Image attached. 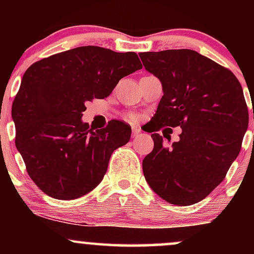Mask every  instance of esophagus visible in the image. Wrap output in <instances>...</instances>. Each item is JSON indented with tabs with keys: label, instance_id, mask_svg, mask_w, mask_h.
Returning <instances> with one entry per match:
<instances>
[{
	"label": "esophagus",
	"instance_id": "esophagus-1",
	"mask_svg": "<svg viewBox=\"0 0 254 254\" xmlns=\"http://www.w3.org/2000/svg\"><path fill=\"white\" fill-rule=\"evenodd\" d=\"M139 133H141V130H139L137 127H132V136L136 137V136H138Z\"/></svg>",
	"mask_w": 254,
	"mask_h": 254
}]
</instances>
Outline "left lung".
<instances>
[{
    "instance_id": "obj_1",
    "label": "left lung",
    "mask_w": 254,
    "mask_h": 254,
    "mask_svg": "<svg viewBox=\"0 0 254 254\" xmlns=\"http://www.w3.org/2000/svg\"><path fill=\"white\" fill-rule=\"evenodd\" d=\"M145 70L161 81L153 130L182 127L179 141L154 149L142 162L151 190L176 205L202 200L222 183L249 127V110L235 75L189 49L139 54ZM254 118V116H253Z\"/></svg>"
}]
</instances>
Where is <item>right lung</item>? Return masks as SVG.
Returning a JSON list of instances; mask_svg holds the SVG:
<instances>
[{
  "label": "right lung",
  "mask_w": 254,
  "mask_h": 254,
  "mask_svg": "<svg viewBox=\"0 0 254 254\" xmlns=\"http://www.w3.org/2000/svg\"><path fill=\"white\" fill-rule=\"evenodd\" d=\"M142 69L135 52L80 46L33 63L11 106L16 149L28 176L48 196L76 199L95 189L131 127L111 121L93 130L82 122L87 101L107 98L121 78Z\"/></svg>",
  "instance_id": "right-lung-1"
}]
</instances>
